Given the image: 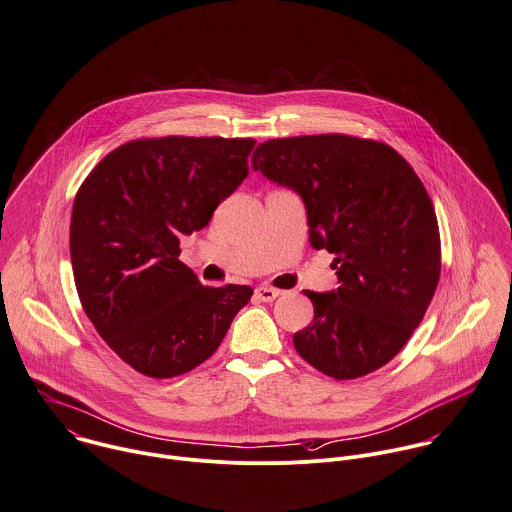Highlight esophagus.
Listing matches in <instances>:
<instances>
[{
	"instance_id": "esophagus-1",
	"label": "esophagus",
	"mask_w": 512,
	"mask_h": 512,
	"mask_svg": "<svg viewBox=\"0 0 512 512\" xmlns=\"http://www.w3.org/2000/svg\"><path fill=\"white\" fill-rule=\"evenodd\" d=\"M254 292H256V298L262 302H272L280 296V290H276L272 286H258Z\"/></svg>"
}]
</instances>
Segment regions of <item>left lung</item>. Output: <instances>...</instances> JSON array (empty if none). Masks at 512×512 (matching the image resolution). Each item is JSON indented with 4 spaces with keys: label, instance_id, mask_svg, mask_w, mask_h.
<instances>
[{
    "label": "left lung",
    "instance_id": "obj_1",
    "mask_svg": "<svg viewBox=\"0 0 512 512\" xmlns=\"http://www.w3.org/2000/svg\"><path fill=\"white\" fill-rule=\"evenodd\" d=\"M252 168L302 198L312 248L336 254L340 286L304 290L314 320L292 338L298 354L336 380L390 362L440 276L438 222L420 178L390 146L342 134L268 140Z\"/></svg>",
    "mask_w": 512,
    "mask_h": 512
}]
</instances>
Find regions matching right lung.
Here are the masks:
<instances>
[{"label":"right lung","instance_id":"add662e5","mask_svg":"<svg viewBox=\"0 0 512 512\" xmlns=\"http://www.w3.org/2000/svg\"><path fill=\"white\" fill-rule=\"evenodd\" d=\"M254 140L168 136L110 152L76 194L70 254L84 312L108 346L152 378L210 358L250 286H202L178 258L248 176Z\"/></svg>","mask_w":512,"mask_h":512}]
</instances>
